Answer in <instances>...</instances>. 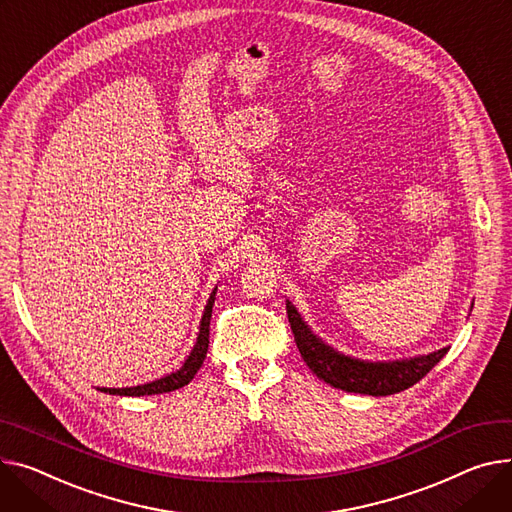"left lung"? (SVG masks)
I'll list each match as a JSON object with an SVG mask.
<instances>
[{
	"instance_id": "1",
	"label": "left lung",
	"mask_w": 512,
	"mask_h": 512,
	"mask_svg": "<svg viewBox=\"0 0 512 512\" xmlns=\"http://www.w3.org/2000/svg\"><path fill=\"white\" fill-rule=\"evenodd\" d=\"M286 313L294 333V342L306 366H309L321 381L348 393L383 397L410 389L412 385L422 381L442 360V356L449 352V348H442L438 352L407 360L364 362L339 354L331 346L323 344L309 329V325L302 321L292 302H286Z\"/></svg>"
}]
</instances>
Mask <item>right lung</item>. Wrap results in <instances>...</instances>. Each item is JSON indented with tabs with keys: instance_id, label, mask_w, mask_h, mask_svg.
<instances>
[{
	"instance_id": "add662e5",
	"label": "right lung",
	"mask_w": 512,
	"mask_h": 512,
	"mask_svg": "<svg viewBox=\"0 0 512 512\" xmlns=\"http://www.w3.org/2000/svg\"><path fill=\"white\" fill-rule=\"evenodd\" d=\"M214 298H216V288L210 294V300L206 304V311H203L201 317V325H199V333H197V342L191 350V354L187 356L185 364L177 370L170 372L166 377L146 383V385H138V387H125V389H100L109 395H129V397H140V395H158V393H168V391H177L181 387H185L187 383H191V379L197 374V370L201 368L203 360H206L208 354V346H210V319H212V306H214Z\"/></svg>"
}]
</instances>
